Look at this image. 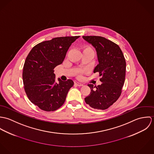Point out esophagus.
I'll return each mask as SVG.
<instances>
[{"instance_id":"34e87169","label":"esophagus","mask_w":154,"mask_h":154,"mask_svg":"<svg viewBox=\"0 0 154 154\" xmlns=\"http://www.w3.org/2000/svg\"><path fill=\"white\" fill-rule=\"evenodd\" d=\"M75 84H76L77 86H78V87H82V86L84 85L82 84H81V83H80V82H76V83H75Z\"/></svg>"}]
</instances>
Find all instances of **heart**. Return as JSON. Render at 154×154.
Returning <instances> with one entry per match:
<instances>
[{"label":"heart","mask_w":154,"mask_h":154,"mask_svg":"<svg viewBox=\"0 0 154 154\" xmlns=\"http://www.w3.org/2000/svg\"><path fill=\"white\" fill-rule=\"evenodd\" d=\"M82 50L83 51V52H86V51H89V52H91L92 53H94V50L93 49L91 48V47H90L89 45H84L82 47ZM80 73L83 72V71H80L79 72Z\"/></svg>","instance_id":"1"}]
</instances>
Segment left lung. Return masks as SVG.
<instances>
[{
	"mask_svg": "<svg viewBox=\"0 0 154 154\" xmlns=\"http://www.w3.org/2000/svg\"><path fill=\"white\" fill-rule=\"evenodd\" d=\"M82 38L96 50L99 63L94 73H99L102 82L97 87L88 84L91 92L85 101L93 109L106 110L121 95L125 81L126 60L119 46L109 40L100 36Z\"/></svg>",
	"mask_w": 154,
	"mask_h": 154,
	"instance_id": "8db88e82",
	"label": "left lung"
}]
</instances>
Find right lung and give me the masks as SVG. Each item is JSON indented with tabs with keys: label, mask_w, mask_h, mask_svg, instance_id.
I'll return each instance as SVG.
<instances>
[{
	"label": "right lung",
	"mask_w": 154,
	"mask_h": 154,
	"mask_svg": "<svg viewBox=\"0 0 154 154\" xmlns=\"http://www.w3.org/2000/svg\"><path fill=\"white\" fill-rule=\"evenodd\" d=\"M79 36L61 37L35 45L27 56L22 79L26 94L32 103L45 111L59 109L65 103L71 79L55 82L54 69L63 62L66 53Z\"/></svg>",
	"instance_id": "1"
}]
</instances>
